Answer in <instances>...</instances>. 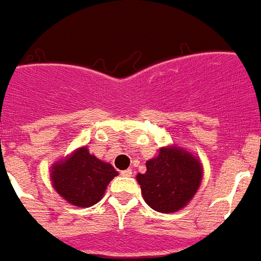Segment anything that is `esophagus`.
<instances>
[{
    "label": "esophagus",
    "instance_id": "esophagus-1",
    "mask_svg": "<svg viewBox=\"0 0 261 261\" xmlns=\"http://www.w3.org/2000/svg\"><path fill=\"white\" fill-rule=\"evenodd\" d=\"M121 175H122V176H132V170L121 171Z\"/></svg>",
    "mask_w": 261,
    "mask_h": 261
}]
</instances>
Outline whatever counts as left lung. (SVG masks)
Returning a JSON list of instances; mask_svg holds the SVG:
<instances>
[{
	"label": "left lung",
	"mask_w": 261,
	"mask_h": 261,
	"mask_svg": "<svg viewBox=\"0 0 261 261\" xmlns=\"http://www.w3.org/2000/svg\"><path fill=\"white\" fill-rule=\"evenodd\" d=\"M146 168L136 180L144 201L159 213L182 210L195 197L203 179L200 160L176 144L159 149L157 155L146 163Z\"/></svg>",
	"instance_id": "left-lung-1"
}]
</instances>
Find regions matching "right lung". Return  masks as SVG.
Masks as SVG:
<instances>
[{"mask_svg":"<svg viewBox=\"0 0 261 261\" xmlns=\"http://www.w3.org/2000/svg\"><path fill=\"white\" fill-rule=\"evenodd\" d=\"M117 175L111 164L97 159L83 146L51 165L50 179L57 193L69 204L90 207L101 200Z\"/></svg>","mask_w":261,"mask_h":261,"instance_id":"right-lung-1","label":"right lung"}]
</instances>
